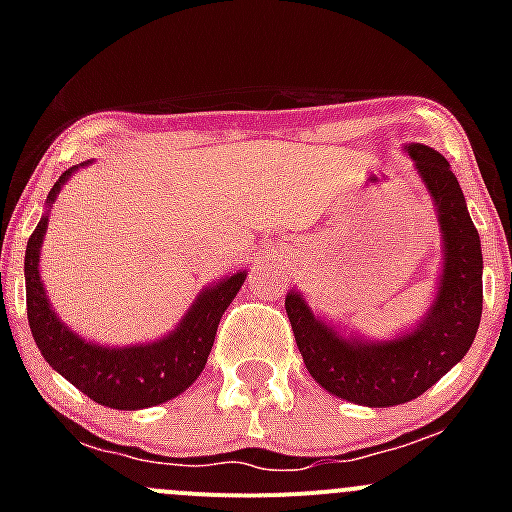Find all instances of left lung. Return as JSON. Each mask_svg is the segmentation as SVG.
Segmentation results:
<instances>
[{
	"instance_id": "left-lung-1",
	"label": "left lung",
	"mask_w": 512,
	"mask_h": 512,
	"mask_svg": "<svg viewBox=\"0 0 512 512\" xmlns=\"http://www.w3.org/2000/svg\"><path fill=\"white\" fill-rule=\"evenodd\" d=\"M443 237V270L436 299L411 332L389 342L347 339L314 317L299 292L285 309L307 371L329 394L359 406L406 404L431 389L458 364L476 339L483 312V255L466 198L448 160L433 148L409 143Z\"/></svg>"
}]
</instances>
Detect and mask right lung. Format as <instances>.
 I'll use <instances>...</instances> for the list:
<instances>
[{
  "mask_svg": "<svg viewBox=\"0 0 512 512\" xmlns=\"http://www.w3.org/2000/svg\"><path fill=\"white\" fill-rule=\"evenodd\" d=\"M76 170L79 165L59 175L54 188L46 195L49 208ZM46 225H49V213L41 215L39 225L27 242L24 277H27L29 329L49 366H54L89 399L108 409H148V406H158L183 394L208 364L220 317L240 292L247 277L245 272H235L232 277L205 287L190 304L188 314L180 319L178 327L158 342L138 344V347H98L71 332L51 309L39 275V255Z\"/></svg>",
  "mask_w": 512,
  "mask_h": 512,
  "instance_id": "add662e5",
  "label": "right lung"
}]
</instances>
